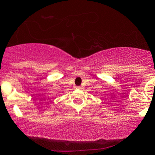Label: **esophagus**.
Listing matches in <instances>:
<instances>
[{
	"label": "esophagus",
	"mask_w": 155,
	"mask_h": 155,
	"mask_svg": "<svg viewBox=\"0 0 155 155\" xmlns=\"http://www.w3.org/2000/svg\"><path fill=\"white\" fill-rule=\"evenodd\" d=\"M76 88H77L78 90H81V89H82V88H81V87H77Z\"/></svg>",
	"instance_id": "34e87169"
}]
</instances>
